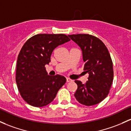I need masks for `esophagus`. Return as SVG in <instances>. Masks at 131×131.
<instances>
[{"instance_id":"34e87169","label":"esophagus","mask_w":131,"mask_h":131,"mask_svg":"<svg viewBox=\"0 0 131 131\" xmlns=\"http://www.w3.org/2000/svg\"><path fill=\"white\" fill-rule=\"evenodd\" d=\"M73 81L72 80H71V79L68 78H67V83H68V82H71V81Z\"/></svg>"}]
</instances>
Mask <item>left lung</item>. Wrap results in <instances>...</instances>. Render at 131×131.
<instances>
[{"mask_svg": "<svg viewBox=\"0 0 131 131\" xmlns=\"http://www.w3.org/2000/svg\"><path fill=\"white\" fill-rule=\"evenodd\" d=\"M81 49L84 72L89 74L85 84L75 80L74 97L81 104H98L108 94L113 80V62L108 50L101 40L89 34L68 35Z\"/></svg>", "mask_w": 131, "mask_h": 131, "instance_id": "obj_1", "label": "left lung"}]
</instances>
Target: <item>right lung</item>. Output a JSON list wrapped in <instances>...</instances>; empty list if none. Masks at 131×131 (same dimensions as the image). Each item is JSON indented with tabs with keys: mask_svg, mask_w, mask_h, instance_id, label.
<instances>
[{
	"mask_svg": "<svg viewBox=\"0 0 131 131\" xmlns=\"http://www.w3.org/2000/svg\"><path fill=\"white\" fill-rule=\"evenodd\" d=\"M70 40L64 34H38L24 45L17 58L15 80L21 96L28 104L48 105L66 83L63 76L48 75L45 65L50 62L54 48Z\"/></svg>",
	"mask_w": 131,
	"mask_h": 131,
	"instance_id": "1",
	"label": "right lung"
}]
</instances>
